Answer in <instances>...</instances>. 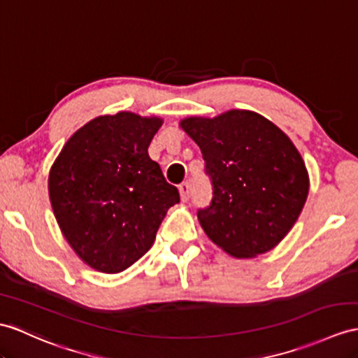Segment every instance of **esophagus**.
<instances>
[{"label": "esophagus", "mask_w": 358, "mask_h": 358, "mask_svg": "<svg viewBox=\"0 0 358 358\" xmlns=\"http://www.w3.org/2000/svg\"><path fill=\"white\" fill-rule=\"evenodd\" d=\"M179 193H180V199L184 200V202H187L189 199V182H182L179 185Z\"/></svg>", "instance_id": "1"}]
</instances>
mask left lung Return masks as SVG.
<instances>
[{
  "label": "left lung",
  "instance_id": "1",
  "mask_svg": "<svg viewBox=\"0 0 358 358\" xmlns=\"http://www.w3.org/2000/svg\"><path fill=\"white\" fill-rule=\"evenodd\" d=\"M202 150L213 199L197 211L203 231L237 258L273 249L308 196V174L299 152L281 129L250 110L180 123Z\"/></svg>",
  "mask_w": 358,
  "mask_h": 358
}]
</instances>
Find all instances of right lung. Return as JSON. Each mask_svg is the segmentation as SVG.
<instances>
[{"instance_id": "right-lung-1", "label": "right lung", "mask_w": 358, "mask_h": 358, "mask_svg": "<svg viewBox=\"0 0 358 358\" xmlns=\"http://www.w3.org/2000/svg\"><path fill=\"white\" fill-rule=\"evenodd\" d=\"M162 120L132 112L94 118L68 139L48 178L51 206L86 264L118 273L149 250L178 188L149 149Z\"/></svg>"}]
</instances>
